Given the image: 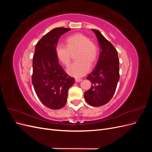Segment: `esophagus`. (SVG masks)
<instances>
[{
	"mask_svg": "<svg viewBox=\"0 0 152 152\" xmlns=\"http://www.w3.org/2000/svg\"><path fill=\"white\" fill-rule=\"evenodd\" d=\"M75 80V82H79L82 81V79H78V78H76Z\"/></svg>",
	"mask_w": 152,
	"mask_h": 152,
	"instance_id": "34e87169",
	"label": "esophagus"
}]
</instances>
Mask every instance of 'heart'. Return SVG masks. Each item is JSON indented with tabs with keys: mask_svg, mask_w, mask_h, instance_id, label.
<instances>
[{
	"mask_svg": "<svg viewBox=\"0 0 152 152\" xmlns=\"http://www.w3.org/2000/svg\"><path fill=\"white\" fill-rule=\"evenodd\" d=\"M65 46L58 45L56 48V54L58 61L64 66L70 65L72 54L75 53L76 61L68 68L69 75L80 77L89 71V66H93L99 56L98 44L82 34H75L65 40Z\"/></svg>",
	"mask_w": 152,
	"mask_h": 152,
	"instance_id": "b5f03b06",
	"label": "heart"
}]
</instances>
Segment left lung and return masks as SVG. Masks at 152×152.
<instances>
[{"label": "left lung", "mask_w": 152, "mask_h": 152, "mask_svg": "<svg viewBox=\"0 0 152 152\" xmlns=\"http://www.w3.org/2000/svg\"><path fill=\"white\" fill-rule=\"evenodd\" d=\"M97 37L100 53L94 70L87 77L92 83L84 93L87 103L100 107L110 102L115 92L119 75V59L116 49L97 30L92 29Z\"/></svg>", "instance_id": "left-lung-1"}]
</instances>
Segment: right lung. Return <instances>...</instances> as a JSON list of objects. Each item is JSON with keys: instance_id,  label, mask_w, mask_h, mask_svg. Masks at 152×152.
Returning a JSON list of instances; mask_svg holds the SVG:
<instances>
[{"instance_id": "right-lung-1", "label": "right lung", "mask_w": 152, "mask_h": 152, "mask_svg": "<svg viewBox=\"0 0 152 152\" xmlns=\"http://www.w3.org/2000/svg\"><path fill=\"white\" fill-rule=\"evenodd\" d=\"M69 30L63 27L54 28L35 45L31 82L40 102L50 109H60L65 105L68 89L75 82L59 65L56 54L59 37Z\"/></svg>"}]
</instances>
